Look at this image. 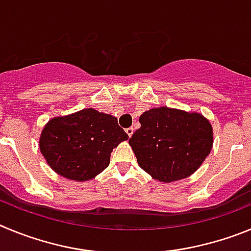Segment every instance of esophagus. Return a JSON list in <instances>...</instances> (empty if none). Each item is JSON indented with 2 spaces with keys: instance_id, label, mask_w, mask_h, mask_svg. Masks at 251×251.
Returning a JSON list of instances; mask_svg holds the SVG:
<instances>
[{
  "instance_id": "34e87169",
  "label": "esophagus",
  "mask_w": 251,
  "mask_h": 251,
  "mask_svg": "<svg viewBox=\"0 0 251 251\" xmlns=\"http://www.w3.org/2000/svg\"><path fill=\"white\" fill-rule=\"evenodd\" d=\"M126 134H127L128 136H131V135L134 134V128H132V127H127V128H126Z\"/></svg>"
}]
</instances>
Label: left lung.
I'll return each instance as SVG.
<instances>
[{"instance_id":"obj_1","label":"left lung","mask_w":251,"mask_h":251,"mask_svg":"<svg viewBox=\"0 0 251 251\" xmlns=\"http://www.w3.org/2000/svg\"><path fill=\"white\" fill-rule=\"evenodd\" d=\"M128 140L141 169L162 182L190 176L213 148V128L200 114L157 107L140 116Z\"/></svg>"}]
</instances>
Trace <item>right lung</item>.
<instances>
[{"label": "right lung", "instance_id": "add662e5", "mask_svg": "<svg viewBox=\"0 0 251 251\" xmlns=\"http://www.w3.org/2000/svg\"><path fill=\"white\" fill-rule=\"evenodd\" d=\"M127 139L116 117L85 109L49 121L40 149L56 173L66 179L86 181L109 166L112 149Z\"/></svg>", "mask_w": 251, "mask_h": 251}]
</instances>
